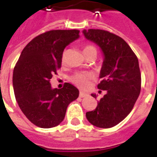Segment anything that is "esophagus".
Segmentation results:
<instances>
[{"instance_id": "34e87169", "label": "esophagus", "mask_w": 157, "mask_h": 157, "mask_svg": "<svg viewBox=\"0 0 157 157\" xmlns=\"http://www.w3.org/2000/svg\"><path fill=\"white\" fill-rule=\"evenodd\" d=\"M79 96H80L81 98H86V97H87V96H88V94H86V93H85V92H80Z\"/></svg>"}]
</instances>
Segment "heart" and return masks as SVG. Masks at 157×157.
Returning <instances> with one entry per match:
<instances>
[{"mask_svg": "<svg viewBox=\"0 0 157 157\" xmlns=\"http://www.w3.org/2000/svg\"><path fill=\"white\" fill-rule=\"evenodd\" d=\"M92 51L97 52V49H96L94 46H92L91 44L85 45L84 48H83V53H84L85 56ZM61 61L62 63H65V53H63V55H62ZM91 78H92V75H90L89 73H86V72H78V73H75L73 75H71L70 77V81L74 85L78 86L79 88L86 89L88 86Z\"/></svg>", "mask_w": 157, "mask_h": 157, "instance_id": "obj_1", "label": "heart"}]
</instances>
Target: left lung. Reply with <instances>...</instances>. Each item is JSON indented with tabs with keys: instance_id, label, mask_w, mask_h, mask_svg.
Masks as SVG:
<instances>
[{
	"instance_id": "1",
	"label": "left lung",
	"mask_w": 157,
	"mask_h": 157,
	"mask_svg": "<svg viewBox=\"0 0 157 157\" xmlns=\"http://www.w3.org/2000/svg\"><path fill=\"white\" fill-rule=\"evenodd\" d=\"M88 40L102 49L104 59L98 85L107 93L86 118L98 128H112L124 120L134 108L141 88V75L137 56L129 45L114 33L101 30H83ZM101 92V91H100ZM96 98V94H92Z\"/></svg>"
}]
</instances>
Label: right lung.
<instances>
[{"label":"right lung","instance_id":"right-lung-1","mask_svg":"<svg viewBox=\"0 0 157 157\" xmlns=\"http://www.w3.org/2000/svg\"><path fill=\"white\" fill-rule=\"evenodd\" d=\"M79 30H50L35 37L21 53L13 71L16 100L24 115L38 127L53 128L65 118L79 90L70 83L53 89L50 79L61 67L65 48L77 39Z\"/></svg>","mask_w":157,"mask_h":157}]
</instances>
